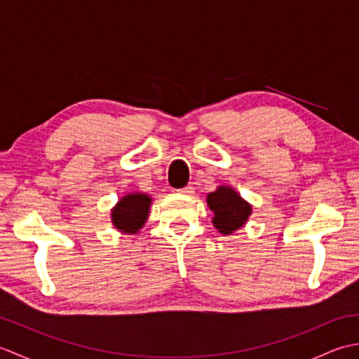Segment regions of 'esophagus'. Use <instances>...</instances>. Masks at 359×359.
Masks as SVG:
<instances>
[{
	"instance_id": "1",
	"label": "esophagus",
	"mask_w": 359,
	"mask_h": 359,
	"mask_svg": "<svg viewBox=\"0 0 359 359\" xmlns=\"http://www.w3.org/2000/svg\"><path fill=\"white\" fill-rule=\"evenodd\" d=\"M180 194H184V196H191L193 193H194V187H185V188H182L180 191H179Z\"/></svg>"
}]
</instances>
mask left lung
Instances as JSON below:
<instances>
[{
  "label": "left lung",
  "instance_id": "8db88e82",
  "mask_svg": "<svg viewBox=\"0 0 359 359\" xmlns=\"http://www.w3.org/2000/svg\"><path fill=\"white\" fill-rule=\"evenodd\" d=\"M207 203L215 212L212 225L224 236H231L248 222L253 207L233 187L219 185L216 191L207 194Z\"/></svg>",
  "mask_w": 359,
  "mask_h": 359
}]
</instances>
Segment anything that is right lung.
I'll list each match as a JSON object with an SVG mask.
<instances>
[{
    "instance_id": "obj_1",
    "label": "right lung",
    "mask_w": 359,
    "mask_h": 359,
    "mask_svg": "<svg viewBox=\"0 0 359 359\" xmlns=\"http://www.w3.org/2000/svg\"><path fill=\"white\" fill-rule=\"evenodd\" d=\"M152 197L142 191L121 196L111 210V222L123 234H137L149 217Z\"/></svg>"
}]
</instances>
